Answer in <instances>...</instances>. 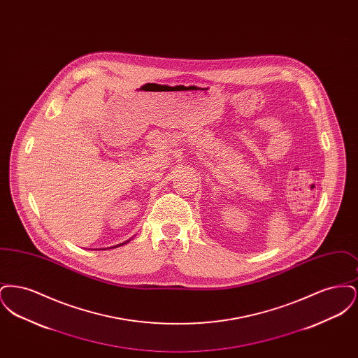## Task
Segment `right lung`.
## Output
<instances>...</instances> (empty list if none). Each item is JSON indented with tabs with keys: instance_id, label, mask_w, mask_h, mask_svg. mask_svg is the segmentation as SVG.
Returning <instances> with one entry per match:
<instances>
[{
	"instance_id": "right-lung-1",
	"label": "right lung",
	"mask_w": 358,
	"mask_h": 358,
	"mask_svg": "<svg viewBox=\"0 0 358 358\" xmlns=\"http://www.w3.org/2000/svg\"><path fill=\"white\" fill-rule=\"evenodd\" d=\"M120 245H123V243H122V244H120ZM117 247H118V245H117ZM111 248H114V247H111Z\"/></svg>"
}]
</instances>
